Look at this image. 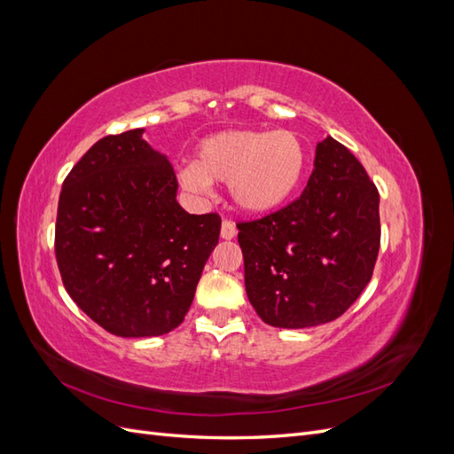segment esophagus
<instances>
[{
    "instance_id": "esophagus-1",
    "label": "esophagus",
    "mask_w": 454,
    "mask_h": 454,
    "mask_svg": "<svg viewBox=\"0 0 454 454\" xmlns=\"http://www.w3.org/2000/svg\"><path fill=\"white\" fill-rule=\"evenodd\" d=\"M237 237V225L231 222V219H223V223H222V239L223 240H231V239H235Z\"/></svg>"
}]
</instances>
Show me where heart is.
I'll use <instances>...</instances> for the list:
<instances>
[{
    "label": "heart",
    "mask_w": 454,
    "mask_h": 454,
    "mask_svg": "<svg viewBox=\"0 0 454 454\" xmlns=\"http://www.w3.org/2000/svg\"><path fill=\"white\" fill-rule=\"evenodd\" d=\"M307 160V145L292 130H223L199 144L180 182L191 193H206L212 182L227 184L239 210L269 214L292 199Z\"/></svg>",
    "instance_id": "b5f03b06"
}]
</instances>
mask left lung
I'll return each instance as SVG.
<instances>
[{"mask_svg": "<svg viewBox=\"0 0 454 454\" xmlns=\"http://www.w3.org/2000/svg\"><path fill=\"white\" fill-rule=\"evenodd\" d=\"M237 227L246 294L259 318L314 327L339 318L371 280L380 246L379 191L360 160L327 136L316 145L301 197Z\"/></svg>", "mask_w": 454, "mask_h": 454, "instance_id": "obj_1", "label": "left lung"}]
</instances>
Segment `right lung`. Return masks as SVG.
I'll list each match as a JSON object with an SVG mask.
<instances>
[{
	"label": "right lung",
	"mask_w": 454,
	"mask_h": 454,
	"mask_svg": "<svg viewBox=\"0 0 454 454\" xmlns=\"http://www.w3.org/2000/svg\"><path fill=\"white\" fill-rule=\"evenodd\" d=\"M144 129L96 142L64 180L54 252L66 292L117 337H157L180 325L222 229L187 214L167 155Z\"/></svg>",
	"instance_id": "add662e5"
}]
</instances>
